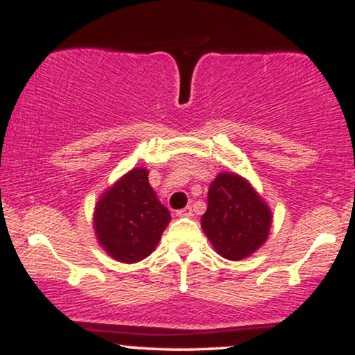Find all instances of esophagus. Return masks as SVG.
I'll return each instance as SVG.
<instances>
[{"label": "esophagus", "mask_w": 355, "mask_h": 355, "mask_svg": "<svg viewBox=\"0 0 355 355\" xmlns=\"http://www.w3.org/2000/svg\"><path fill=\"white\" fill-rule=\"evenodd\" d=\"M193 211H191V207H185V209L177 211V217H191Z\"/></svg>", "instance_id": "obj_1"}]
</instances>
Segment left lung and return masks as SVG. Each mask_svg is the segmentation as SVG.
<instances>
[{
    "mask_svg": "<svg viewBox=\"0 0 355 355\" xmlns=\"http://www.w3.org/2000/svg\"><path fill=\"white\" fill-rule=\"evenodd\" d=\"M202 229L220 257L247 259L266 243L272 211L252 183L234 172H222L210 183Z\"/></svg>",
    "mask_w": 355,
    "mask_h": 355,
    "instance_id": "8db88e82",
    "label": "left lung"
}]
</instances>
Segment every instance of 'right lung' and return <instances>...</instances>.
Here are the masks:
<instances>
[{
  "mask_svg": "<svg viewBox=\"0 0 355 355\" xmlns=\"http://www.w3.org/2000/svg\"><path fill=\"white\" fill-rule=\"evenodd\" d=\"M170 218V211L150 187L148 170L137 166L101 193L93 229L112 259L137 263L155 250Z\"/></svg>",
  "mask_w": 355,
  "mask_h": 355,
  "instance_id": "add662e5",
  "label": "right lung"
}]
</instances>
